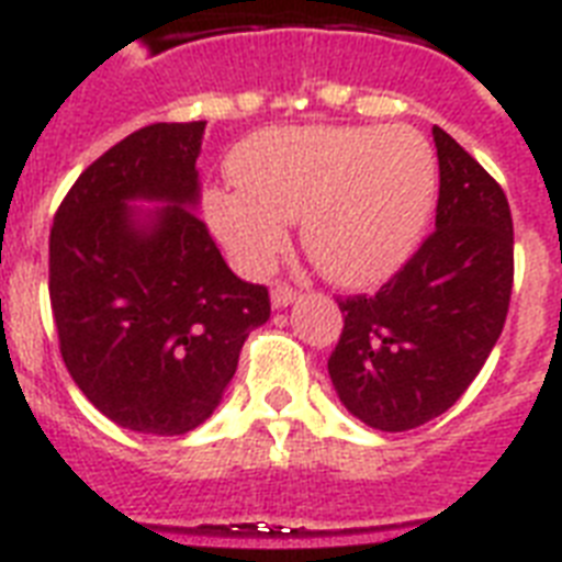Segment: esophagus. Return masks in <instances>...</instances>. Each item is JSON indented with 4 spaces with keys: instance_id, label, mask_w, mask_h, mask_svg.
Here are the masks:
<instances>
[{
    "instance_id": "34e87169",
    "label": "esophagus",
    "mask_w": 562,
    "mask_h": 562,
    "mask_svg": "<svg viewBox=\"0 0 562 562\" xmlns=\"http://www.w3.org/2000/svg\"><path fill=\"white\" fill-rule=\"evenodd\" d=\"M296 300V291H291L289 285H277V289L271 291V305L273 308H289L291 303Z\"/></svg>"
}]
</instances>
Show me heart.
I'll list each match as a JSON object with an SVG mask.
<instances>
[{
  "label": "heart",
  "mask_w": 562,
  "mask_h": 562,
  "mask_svg": "<svg viewBox=\"0 0 562 562\" xmlns=\"http://www.w3.org/2000/svg\"><path fill=\"white\" fill-rule=\"evenodd\" d=\"M241 187H210L204 216L227 257L262 277L289 248V225L337 285L367 289L422 245L439 199V161L409 126H280L234 155Z\"/></svg>",
  "instance_id": "obj_1"
}]
</instances>
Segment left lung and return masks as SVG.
Instances as JSON below:
<instances>
[{"label":"left lung","mask_w":562,"mask_h":562,"mask_svg":"<svg viewBox=\"0 0 562 562\" xmlns=\"http://www.w3.org/2000/svg\"><path fill=\"white\" fill-rule=\"evenodd\" d=\"M436 231L378 294L340 300L328 375L344 407L384 432L450 409L503 335L514 285V222L503 187L445 130Z\"/></svg>","instance_id":"obj_1"}]
</instances>
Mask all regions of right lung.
<instances>
[{"label": "right lung", "mask_w": 562, "mask_h": 562, "mask_svg": "<svg viewBox=\"0 0 562 562\" xmlns=\"http://www.w3.org/2000/svg\"><path fill=\"white\" fill-rule=\"evenodd\" d=\"M202 138L204 121L126 135L80 172L48 239L68 375L106 418L149 436L207 422L271 317L266 285L227 268L195 213Z\"/></svg>", "instance_id": "add662e5"}]
</instances>
